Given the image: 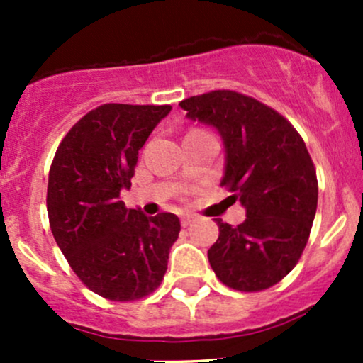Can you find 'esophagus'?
<instances>
[{"mask_svg":"<svg viewBox=\"0 0 363 363\" xmlns=\"http://www.w3.org/2000/svg\"><path fill=\"white\" fill-rule=\"evenodd\" d=\"M193 221H195V216H193V214H182V216H181V223H182V226L191 225Z\"/></svg>","mask_w":363,"mask_h":363,"instance_id":"obj_1","label":"esophagus"}]
</instances>
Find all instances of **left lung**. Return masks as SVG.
<instances>
[{
  "instance_id": "obj_1",
  "label": "left lung",
  "mask_w": 363,
  "mask_h": 363,
  "mask_svg": "<svg viewBox=\"0 0 363 363\" xmlns=\"http://www.w3.org/2000/svg\"><path fill=\"white\" fill-rule=\"evenodd\" d=\"M179 107L219 133L221 186L246 208L239 226L216 219L219 237L207 252L212 270L233 290L274 286L296 265L316 216V170L302 137L274 108L235 91H211Z\"/></svg>"
}]
</instances>
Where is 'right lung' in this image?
Wrapping results in <instances>:
<instances>
[{
    "instance_id": "add662e5",
    "label": "right lung",
    "mask_w": 363,
    "mask_h": 363,
    "mask_svg": "<svg viewBox=\"0 0 363 363\" xmlns=\"http://www.w3.org/2000/svg\"><path fill=\"white\" fill-rule=\"evenodd\" d=\"M170 105L105 104L82 117L49 172L52 235L79 279L113 302L152 294L181 232L172 212L145 216L119 199L131 188L138 151Z\"/></svg>"
}]
</instances>
